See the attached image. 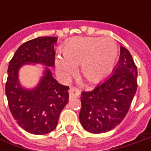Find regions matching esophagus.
<instances>
[{
	"instance_id": "1",
	"label": "esophagus",
	"mask_w": 151,
	"mask_h": 151,
	"mask_svg": "<svg viewBox=\"0 0 151 151\" xmlns=\"http://www.w3.org/2000/svg\"><path fill=\"white\" fill-rule=\"evenodd\" d=\"M80 95V91L75 87H71L69 91V96L70 98H74V97H77Z\"/></svg>"
}]
</instances>
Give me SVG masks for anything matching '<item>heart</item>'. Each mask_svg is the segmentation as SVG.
Segmentation results:
<instances>
[{"instance_id": "b5f03b06", "label": "heart", "mask_w": 151, "mask_h": 151, "mask_svg": "<svg viewBox=\"0 0 151 151\" xmlns=\"http://www.w3.org/2000/svg\"><path fill=\"white\" fill-rule=\"evenodd\" d=\"M63 57L57 56V75L67 81L81 66V72L87 81L96 83L112 72L118 59L119 50L115 41L106 38H73L63 45Z\"/></svg>"}]
</instances>
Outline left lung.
<instances>
[{"label":"left lung","mask_w":151,"mask_h":151,"mask_svg":"<svg viewBox=\"0 0 151 151\" xmlns=\"http://www.w3.org/2000/svg\"><path fill=\"white\" fill-rule=\"evenodd\" d=\"M137 67L129 51L120 47L112 75L90 91H82L80 122L92 134L112 130L123 121L137 91Z\"/></svg>","instance_id":"obj_1"}]
</instances>
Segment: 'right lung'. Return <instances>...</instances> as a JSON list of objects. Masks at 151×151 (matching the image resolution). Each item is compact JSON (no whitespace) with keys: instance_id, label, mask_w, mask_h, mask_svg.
<instances>
[{"instance_id":"add662e5","label":"right lung","mask_w":151,"mask_h":151,"mask_svg":"<svg viewBox=\"0 0 151 151\" xmlns=\"http://www.w3.org/2000/svg\"><path fill=\"white\" fill-rule=\"evenodd\" d=\"M55 37H39L27 41L16 51L10 61L6 95L10 111L18 125L32 134H46L56 128L61 111L69 101V86L54 78ZM45 65L43 76L33 88H23L19 70L25 64Z\"/></svg>"}]
</instances>
